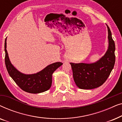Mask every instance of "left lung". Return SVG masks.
Listing matches in <instances>:
<instances>
[{"label":"left lung","mask_w":122,"mask_h":122,"mask_svg":"<svg viewBox=\"0 0 122 122\" xmlns=\"http://www.w3.org/2000/svg\"><path fill=\"white\" fill-rule=\"evenodd\" d=\"M109 47L104 56L92 64L71 63L74 81L78 88L92 89L102 86L111 74L115 64V43L109 26Z\"/></svg>","instance_id":"left-lung-1"}]
</instances>
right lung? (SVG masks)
Masks as SVG:
<instances>
[{
    "label": "right lung",
    "instance_id": "add662e5",
    "mask_svg": "<svg viewBox=\"0 0 122 122\" xmlns=\"http://www.w3.org/2000/svg\"><path fill=\"white\" fill-rule=\"evenodd\" d=\"M6 39L5 41V63L8 72L16 84L23 91L30 93H39L46 91L51 88L53 72L63 64L56 62L50 64L36 74L26 75L19 72L11 64L6 51Z\"/></svg>",
    "mask_w": 122,
    "mask_h": 122
}]
</instances>
